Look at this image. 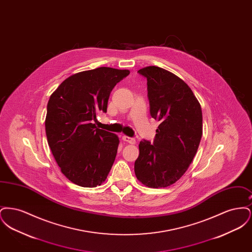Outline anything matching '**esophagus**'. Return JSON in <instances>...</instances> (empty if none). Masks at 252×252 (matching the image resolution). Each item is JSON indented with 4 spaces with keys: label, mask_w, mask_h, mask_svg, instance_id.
<instances>
[{
    "label": "esophagus",
    "mask_w": 252,
    "mask_h": 252,
    "mask_svg": "<svg viewBox=\"0 0 252 252\" xmlns=\"http://www.w3.org/2000/svg\"><path fill=\"white\" fill-rule=\"evenodd\" d=\"M122 140H123L124 142L128 143V144H135V139H133L131 137H128V136H123V137H122Z\"/></svg>",
    "instance_id": "34e87169"
}]
</instances>
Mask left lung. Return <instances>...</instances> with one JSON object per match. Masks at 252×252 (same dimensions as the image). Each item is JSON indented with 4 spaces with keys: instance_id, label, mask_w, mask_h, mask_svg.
I'll return each mask as SVG.
<instances>
[{
    "instance_id": "8db88e82",
    "label": "left lung",
    "mask_w": 252,
    "mask_h": 252,
    "mask_svg": "<svg viewBox=\"0 0 252 252\" xmlns=\"http://www.w3.org/2000/svg\"><path fill=\"white\" fill-rule=\"evenodd\" d=\"M138 72L147 79L150 115L159 125L152 144L140 142L135 175L148 187H167L180 180L196 154L202 137L201 107L174 73L157 66Z\"/></svg>"
}]
</instances>
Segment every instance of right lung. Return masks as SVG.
Wrapping results in <instances>:
<instances>
[{
	"label": "right lung",
	"instance_id": "obj_1",
	"mask_svg": "<svg viewBox=\"0 0 252 252\" xmlns=\"http://www.w3.org/2000/svg\"><path fill=\"white\" fill-rule=\"evenodd\" d=\"M128 70L99 67L65 79L50 96L45 119L49 146L63 175L81 187L104 182L117 154L116 134L96 127L111 91Z\"/></svg>",
	"mask_w": 252,
	"mask_h": 252
}]
</instances>
